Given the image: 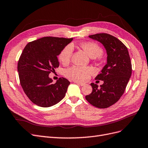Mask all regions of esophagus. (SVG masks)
I'll list each match as a JSON object with an SVG mask.
<instances>
[{
	"label": "esophagus",
	"instance_id": "1",
	"mask_svg": "<svg viewBox=\"0 0 148 148\" xmlns=\"http://www.w3.org/2000/svg\"><path fill=\"white\" fill-rule=\"evenodd\" d=\"M75 82L76 84H78V85H79L81 86H83L85 85L84 83H82V82H77V81H75Z\"/></svg>",
	"mask_w": 148,
	"mask_h": 148
}]
</instances>
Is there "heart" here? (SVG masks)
Masks as SVG:
<instances>
[{"label":"heart","instance_id":"1","mask_svg":"<svg viewBox=\"0 0 148 148\" xmlns=\"http://www.w3.org/2000/svg\"><path fill=\"white\" fill-rule=\"evenodd\" d=\"M80 47L91 58L95 60H101L103 58V50L97 43L87 41L82 42ZM73 51V46L71 44L66 45L61 50L58 56L59 60L63 64H67L72 58ZM93 73V70L88 67L73 66L65 71V75L67 78L77 81H85Z\"/></svg>","mask_w":148,"mask_h":148}]
</instances>
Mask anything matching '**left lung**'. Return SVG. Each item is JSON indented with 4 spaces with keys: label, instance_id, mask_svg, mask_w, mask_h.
Here are the masks:
<instances>
[{
    "label": "left lung",
    "instance_id": "8db88e82",
    "mask_svg": "<svg viewBox=\"0 0 148 148\" xmlns=\"http://www.w3.org/2000/svg\"><path fill=\"white\" fill-rule=\"evenodd\" d=\"M89 38L103 44L107 51L108 62L95 79L104 83L98 87L91 83L92 92L86 96L87 101L100 109L116 103L125 92L132 74V64L127 47L121 40L108 33L90 35Z\"/></svg>",
    "mask_w": 148,
    "mask_h": 148
}]
</instances>
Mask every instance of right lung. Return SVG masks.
<instances>
[{
	"mask_svg": "<svg viewBox=\"0 0 148 148\" xmlns=\"http://www.w3.org/2000/svg\"><path fill=\"white\" fill-rule=\"evenodd\" d=\"M73 38L47 36L28 42L19 59L17 71L27 97L40 107L48 108L62 100L70 82L60 78L56 83L49 75L59 67L57 56Z\"/></svg>",
	"mask_w": 148,
	"mask_h": 148,
	"instance_id": "1",
	"label": "right lung"
}]
</instances>
